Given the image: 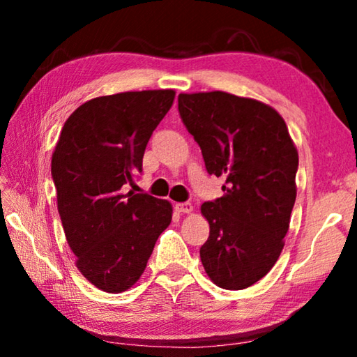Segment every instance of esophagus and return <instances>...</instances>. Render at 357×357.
<instances>
[{
	"instance_id": "1",
	"label": "esophagus",
	"mask_w": 357,
	"mask_h": 357,
	"mask_svg": "<svg viewBox=\"0 0 357 357\" xmlns=\"http://www.w3.org/2000/svg\"><path fill=\"white\" fill-rule=\"evenodd\" d=\"M176 211H178V213H181V214H192L193 206H192V203H189V202L178 203L176 204Z\"/></svg>"
}]
</instances>
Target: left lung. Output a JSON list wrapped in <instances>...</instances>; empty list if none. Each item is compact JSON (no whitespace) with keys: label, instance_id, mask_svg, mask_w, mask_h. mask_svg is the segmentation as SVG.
Listing matches in <instances>:
<instances>
[{"label":"left lung","instance_id":"left-lung-1","mask_svg":"<svg viewBox=\"0 0 357 357\" xmlns=\"http://www.w3.org/2000/svg\"><path fill=\"white\" fill-rule=\"evenodd\" d=\"M178 108L223 197L202 204L209 238L203 268L217 287L244 289L279 259L296 202L298 149L273 107L211 91L179 94Z\"/></svg>","mask_w":357,"mask_h":357}]
</instances>
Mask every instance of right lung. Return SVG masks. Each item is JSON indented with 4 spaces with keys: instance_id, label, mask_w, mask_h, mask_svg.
<instances>
[{
    "instance_id": "obj_1",
    "label": "right lung",
    "mask_w": 357,
    "mask_h": 357,
    "mask_svg": "<svg viewBox=\"0 0 357 357\" xmlns=\"http://www.w3.org/2000/svg\"><path fill=\"white\" fill-rule=\"evenodd\" d=\"M173 100V89L94 98L68 118L53 151L66 239L78 271L102 291L123 293L134 285L172 222L170 202L124 193V185L142 172L146 144Z\"/></svg>"
}]
</instances>
